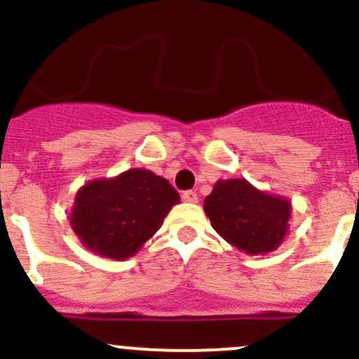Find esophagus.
Returning a JSON list of instances; mask_svg holds the SVG:
<instances>
[{"label":"esophagus","mask_w":359,"mask_h":359,"mask_svg":"<svg viewBox=\"0 0 359 359\" xmlns=\"http://www.w3.org/2000/svg\"><path fill=\"white\" fill-rule=\"evenodd\" d=\"M182 199L186 201V203H198V194H196L194 191H186L182 192Z\"/></svg>","instance_id":"esophagus-1"}]
</instances>
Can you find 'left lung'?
<instances>
[{"mask_svg":"<svg viewBox=\"0 0 359 359\" xmlns=\"http://www.w3.org/2000/svg\"><path fill=\"white\" fill-rule=\"evenodd\" d=\"M204 212L228 243L249 255L278 249L290 230L291 203L245 179L218 180L204 199Z\"/></svg>","mask_w":359,"mask_h":359,"instance_id":"left-lung-1","label":"left lung"}]
</instances>
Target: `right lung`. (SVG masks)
<instances>
[{
    "mask_svg": "<svg viewBox=\"0 0 359 359\" xmlns=\"http://www.w3.org/2000/svg\"><path fill=\"white\" fill-rule=\"evenodd\" d=\"M179 203V192L167 179L147 168H129L78 189L69 223L93 254L126 261L160 230Z\"/></svg>",
    "mask_w": 359,
    "mask_h": 359,
    "instance_id": "obj_1",
    "label": "right lung"
}]
</instances>
